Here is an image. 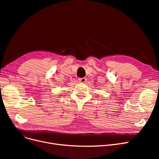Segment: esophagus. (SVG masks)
<instances>
[{
    "label": "esophagus",
    "instance_id": "obj_1",
    "mask_svg": "<svg viewBox=\"0 0 159 159\" xmlns=\"http://www.w3.org/2000/svg\"><path fill=\"white\" fill-rule=\"evenodd\" d=\"M86 81H87V78H80L79 81L81 83H85Z\"/></svg>",
    "mask_w": 159,
    "mask_h": 159
}]
</instances>
